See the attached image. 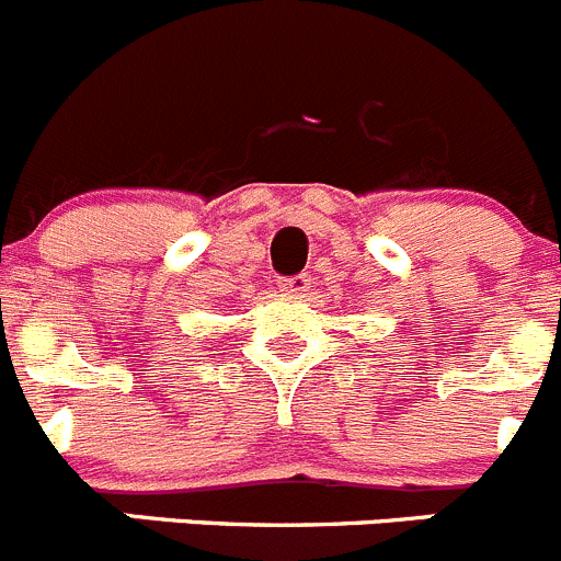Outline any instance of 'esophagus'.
I'll use <instances>...</instances> for the list:
<instances>
[{"mask_svg":"<svg viewBox=\"0 0 561 561\" xmlns=\"http://www.w3.org/2000/svg\"><path fill=\"white\" fill-rule=\"evenodd\" d=\"M280 291H286V295H306L308 289H311V275H306V272H297V275H289V277H280Z\"/></svg>","mask_w":561,"mask_h":561,"instance_id":"obj_1","label":"esophagus"}]
</instances>
